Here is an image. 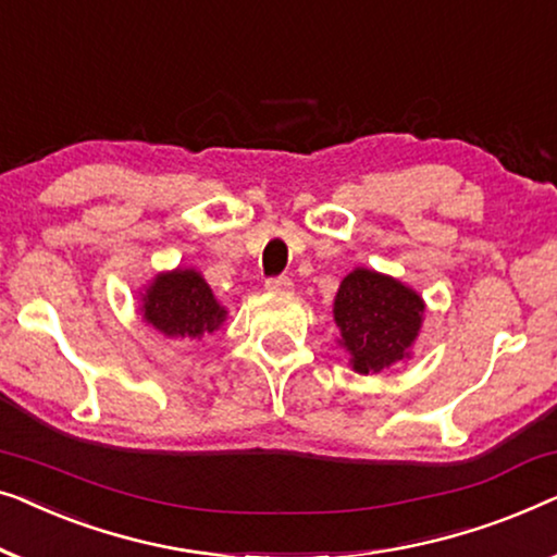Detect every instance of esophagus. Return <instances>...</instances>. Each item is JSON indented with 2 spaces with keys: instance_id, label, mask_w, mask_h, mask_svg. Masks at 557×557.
<instances>
[{
  "instance_id": "34e87169",
  "label": "esophagus",
  "mask_w": 557,
  "mask_h": 557,
  "mask_svg": "<svg viewBox=\"0 0 557 557\" xmlns=\"http://www.w3.org/2000/svg\"><path fill=\"white\" fill-rule=\"evenodd\" d=\"M264 287L270 289V293H280V295H287L289 289H293V280L280 275V277H268L264 280Z\"/></svg>"
}]
</instances>
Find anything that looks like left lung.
I'll return each instance as SVG.
<instances>
[{
	"mask_svg": "<svg viewBox=\"0 0 557 557\" xmlns=\"http://www.w3.org/2000/svg\"><path fill=\"white\" fill-rule=\"evenodd\" d=\"M341 346L358 373H379L406 356L419 335L424 302L413 289L373 270H354L335 295Z\"/></svg>",
	"mask_w": 557,
	"mask_h": 557,
	"instance_id": "obj_1",
	"label": "left lung"
}]
</instances>
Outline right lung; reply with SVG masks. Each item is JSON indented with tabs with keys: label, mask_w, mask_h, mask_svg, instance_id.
<instances>
[{
	"label": "right lung",
	"mask_w": 557,
	"mask_h": 557,
	"mask_svg": "<svg viewBox=\"0 0 557 557\" xmlns=\"http://www.w3.org/2000/svg\"><path fill=\"white\" fill-rule=\"evenodd\" d=\"M144 315L169 338H199L214 333L226 315L199 272L176 270L159 275L146 289Z\"/></svg>",
	"instance_id": "add662e5"
}]
</instances>
